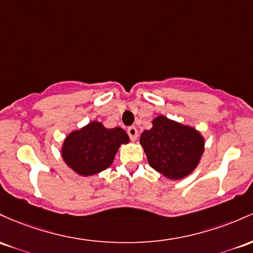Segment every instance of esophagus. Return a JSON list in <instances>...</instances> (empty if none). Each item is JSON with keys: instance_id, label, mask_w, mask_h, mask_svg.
I'll return each instance as SVG.
<instances>
[{"instance_id": "1", "label": "esophagus", "mask_w": 253, "mask_h": 253, "mask_svg": "<svg viewBox=\"0 0 253 253\" xmlns=\"http://www.w3.org/2000/svg\"><path fill=\"white\" fill-rule=\"evenodd\" d=\"M127 135H129V137L131 138L132 141L137 140V136H138V132H137V129H136L135 126H129L127 127Z\"/></svg>"}]
</instances>
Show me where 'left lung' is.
I'll list each match as a JSON object with an SVG mask.
<instances>
[{"label":"left lung","instance_id":"8db88e82","mask_svg":"<svg viewBox=\"0 0 253 253\" xmlns=\"http://www.w3.org/2000/svg\"><path fill=\"white\" fill-rule=\"evenodd\" d=\"M140 142L149 165L169 179L190 174L203 154L204 141L192 127L159 116L153 127L142 132Z\"/></svg>","mask_w":253,"mask_h":253}]
</instances>
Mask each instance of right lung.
I'll use <instances>...</instances> for the list:
<instances>
[{"label": "right lung", "instance_id": "add662e5", "mask_svg": "<svg viewBox=\"0 0 253 253\" xmlns=\"http://www.w3.org/2000/svg\"><path fill=\"white\" fill-rule=\"evenodd\" d=\"M127 142L129 136L122 127L107 129L99 122H92L65 138L62 157L80 175H93L106 169L119 146Z\"/></svg>", "mask_w": 253, "mask_h": 253}]
</instances>
